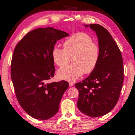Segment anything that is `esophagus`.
I'll use <instances>...</instances> for the list:
<instances>
[{"label":"esophagus","mask_w":135,"mask_h":135,"mask_svg":"<svg viewBox=\"0 0 135 135\" xmlns=\"http://www.w3.org/2000/svg\"><path fill=\"white\" fill-rule=\"evenodd\" d=\"M69 85L70 87H71V86H73V85H74V83L72 82H69Z\"/></svg>","instance_id":"esophagus-1"}]
</instances>
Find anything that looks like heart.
Returning a JSON list of instances; mask_svg holds the SVG:
<instances>
[{"instance_id": "1", "label": "heart", "mask_w": 135, "mask_h": 135, "mask_svg": "<svg viewBox=\"0 0 135 135\" xmlns=\"http://www.w3.org/2000/svg\"><path fill=\"white\" fill-rule=\"evenodd\" d=\"M64 46L53 47L52 54L54 62L61 66L70 62L73 57L74 63L58 70L59 79L75 81L85 72L90 73L95 69L100 59V49L89 35L78 33L66 40Z\"/></svg>"}]
</instances>
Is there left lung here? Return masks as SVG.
I'll return each mask as SVG.
<instances>
[{"label":"left lung","mask_w":135,"mask_h":135,"mask_svg":"<svg viewBox=\"0 0 135 135\" xmlns=\"http://www.w3.org/2000/svg\"><path fill=\"white\" fill-rule=\"evenodd\" d=\"M84 26L96 33L100 59L90 76L75 84L77 106L82 113L95 118L108 113L118 102L123 83V63L120 49L105 27L98 24Z\"/></svg>","instance_id":"left-lung-1"}]
</instances>
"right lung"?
Listing matches in <instances>:
<instances>
[{
    "label": "right lung",
    "mask_w": 135,
    "mask_h": 135,
    "mask_svg": "<svg viewBox=\"0 0 135 135\" xmlns=\"http://www.w3.org/2000/svg\"><path fill=\"white\" fill-rule=\"evenodd\" d=\"M69 35L53 27L29 32L15 47L11 63V78L20 105L30 116L47 120L59 110L69 87L66 81L47 83L54 76L52 49Z\"/></svg>",
    "instance_id": "add662e5"
}]
</instances>
